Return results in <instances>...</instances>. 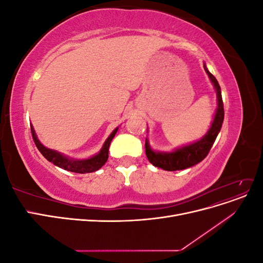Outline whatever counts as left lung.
<instances>
[{"label":"left lung","mask_w":263,"mask_h":263,"mask_svg":"<svg viewBox=\"0 0 263 263\" xmlns=\"http://www.w3.org/2000/svg\"><path fill=\"white\" fill-rule=\"evenodd\" d=\"M206 73L209 74L211 81L213 82L215 89L217 93V103L218 107L216 109V114L214 117V122L211 126L209 133L205 136L194 144L189 145L185 147H182L177 149L176 151L170 154H161V153H155L150 149L148 141L146 139L145 142V149H146V156L150 163H153L155 166L161 168L166 171H177L183 170L186 168H191L198 162H201L203 159L209 155L212 146L214 145L215 140H216L217 135L221 128L222 122H224V104H222L221 99V91L220 86L215 78L210 71L204 66Z\"/></svg>","instance_id":"8db88e82"}]
</instances>
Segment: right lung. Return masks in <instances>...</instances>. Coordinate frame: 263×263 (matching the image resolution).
Listing matches in <instances>:
<instances>
[{
	"label": "right lung",
	"mask_w": 263,
	"mask_h": 263,
	"mask_svg": "<svg viewBox=\"0 0 263 263\" xmlns=\"http://www.w3.org/2000/svg\"><path fill=\"white\" fill-rule=\"evenodd\" d=\"M30 129H31V135H33V139H34V142H35L37 149L41 151V154L47 159V160L52 162L54 165L59 166V168L70 171V172L90 173V172H94V171L99 170L100 168H102V166L104 165L105 162L107 161L108 148L110 145V141H112V139L114 138L118 128H116L112 134H110V136L106 139L105 144L103 145V148L100 153L97 156H94L90 159H86V160H71V159L62 156L61 154L57 153V151L44 147L37 139L34 129L31 128V127H30Z\"/></svg>",
	"instance_id": "add662e5"
}]
</instances>
